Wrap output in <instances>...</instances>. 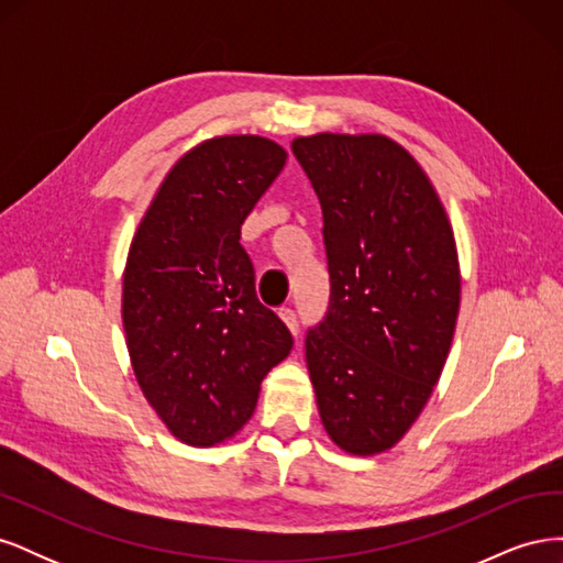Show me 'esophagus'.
Segmentation results:
<instances>
[{
	"label": "esophagus",
	"mask_w": 563,
	"mask_h": 563,
	"mask_svg": "<svg viewBox=\"0 0 563 563\" xmlns=\"http://www.w3.org/2000/svg\"><path fill=\"white\" fill-rule=\"evenodd\" d=\"M279 317H282V321L286 323V327H288V331H291L294 335H298V331H300V327H298V314H296L291 308H282V310H279Z\"/></svg>",
	"instance_id": "34e87169"
}]
</instances>
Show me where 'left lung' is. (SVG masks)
<instances>
[{
  "instance_id": "left-lung-1",
  "label": "left lung",
  "mask_w": 563,
  "mask_h": 563,
  "mask_svg": "<svg viewBox=\"0 0 563 563\" xmlns=\"http://www.w3.org/2000/svg\"><path fill=\"white\" fill-rule=\"evenodd\" d=\"M323 213L331 300L305 338L319 418L352 455L411 430L444 371L460 310L453 230L411 152L380 133L291 143Z\"/></svg>"
}]
</instances>
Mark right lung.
Masks as SVG:
<instances>
[{
    "label": "right lung",
    "instance_id": "add662e5",
    "mask_svg": "<svg viewBox=\"0 0 563 563\" xmlns=\"http://www.w3.org/2000/svg\"><path fill=\"white\" fill-rule=\"evenodd\" d=\"M286 164L263 135H218L172 166L129 249L122 321L145 399L176 439L216 446L294 347L261 305L242 225Z\"/></svg>",
    "mask_w": 563,
    "mask_h": 563
}]
</instances>
